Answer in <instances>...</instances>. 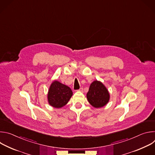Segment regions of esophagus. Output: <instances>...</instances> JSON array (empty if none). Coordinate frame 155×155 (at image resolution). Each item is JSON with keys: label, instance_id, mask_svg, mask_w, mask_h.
Segmentation results:
<instances>
[{"label": "esophagus", "instance_id": "34e87169", "mask_svg": "<svg viewBox=\"0 0 155 155\" xmlns=\"http://www.w3.org/2000/svg\"><path fill=\"white\" fill-rule=\"evenodd\" d=\"M77 91H81V92H83V87H80V89H79L78 90H77Z\"/></svg>", "mask_w": 155, "mask_h": 155}]
</instances>
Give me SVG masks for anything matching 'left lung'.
Segmentation results:
<instances>
[{
  "instance_id": "obj_1",
  "label": "left lung",
  "mask_w": 155,
  "mask_h": 155,
  "mask_svg": "<svg viewBox=\"0 0 155 155\" xmlns=\"http://www.w3.org/2000/svg\"><path fill=\"white\" fill-rule=\"evenodd\" d=\"M86 97L93 107L101 108L108 102L110 94L107 87L102 82L95 80L91 84Z\"/></svg>"
}]
</instances>
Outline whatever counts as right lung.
<instances>
[{
	"mask_svg": "<svg viewBox=\"0 0 155 155\" xmlns=\"http://www.w3.org/2000/svg\"><path fill=\"white\" fill-rule=\"evenodd\" d=\"M72 94V91L69 86L54 80L48 90V104L54 108H61L68 104Z\"/></svg>",
	"mask_w": 155,
	"mask_h": 155,
	"instance_id": "add662e5",
	"label": "right lung"
}]
</instances>
